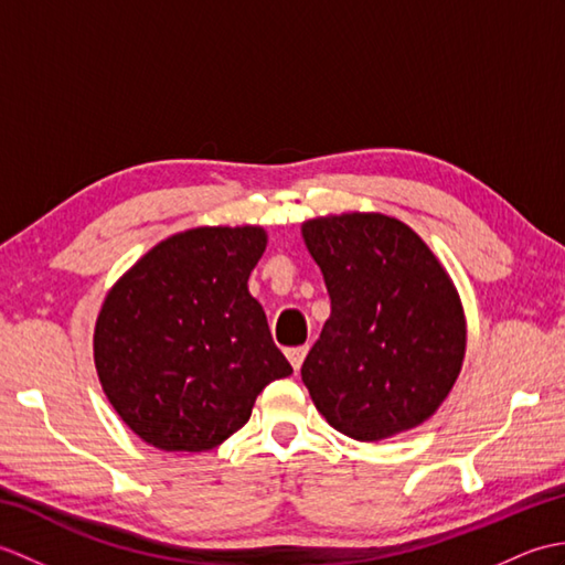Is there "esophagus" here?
<instances>
[{
	"instance_id": "obj_1",
	"label": "esophagus",
	"mask_w": 565,
	"mask_h": 565,
	"mask_svg": "<svg viewBox=\"0 0 565 565\" xmlns=\"http://www.w3.org/2000/svg\"><path fill=\"white\" fill-rule=\"evenodd\" d=\"M306 354H308V347H306V344H303V347H291V350H286V356H289V362H291V366H294L296 371L301 369Z\"/></svg>"
}]
</instances>
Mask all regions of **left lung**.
I'll return each mask as SVG.
<instances>
[{
	"instance_id": "obj_1",
	"label": "left lung",
	"mask_w": 565,
	"mask_h": 565,
	"mask_svg": "<svg viewBox=\"0 0 565 565\" xmlns=\"http://www.w3.org/2000/svg\"><path fill=\"white\" fill-rule=\"evenodd\" d=\"M330 318L301 366L328 423L359 441L398 435L437 411L461 371L459 296L405 223L347 213L303 225Z\"/></svg>"
}]
</instances>
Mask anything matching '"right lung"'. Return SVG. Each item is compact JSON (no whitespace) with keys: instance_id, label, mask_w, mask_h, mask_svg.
<instances>
[{"instance_id":"right-lung-1","label":"right lung","mask_w":565,"mask_h":565,"mask_svg":"<svg viewBox=\"0 0 565 565\" xmlns=\"http://www.w3.org/2000/svg\"><path fill=\"white\" fill-rule=\"evenodd\" d=\"M262 227H194L152 247L94 330L104 393L140 439L209 451L243 427L257 395L291 374L247 279Z\"/></svg>"}]
</instances>
